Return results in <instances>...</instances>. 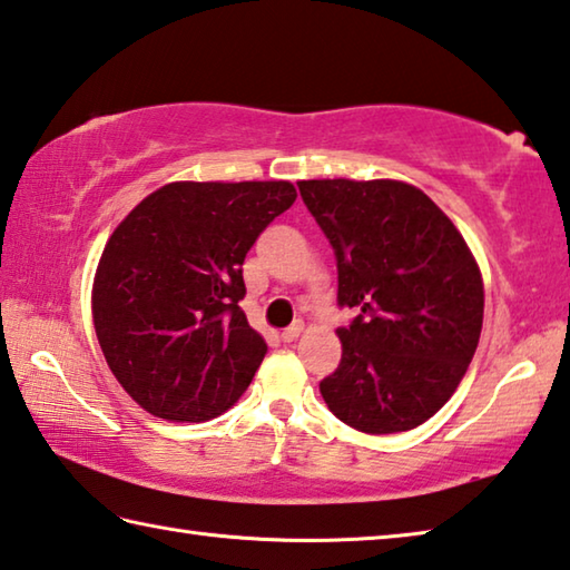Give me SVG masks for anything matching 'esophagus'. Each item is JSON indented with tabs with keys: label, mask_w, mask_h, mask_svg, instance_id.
<instances>
[{
	"label": "esophagus",
	"mask_w": 570,
	"mask_h": 570,
	"mask_svg": "<svg viewBox=\"0 0 570 570\" xmlns=\"http://www.w3.org/2000/svg\"><path fill=\"white\" fill-rule=\"evenodd\" d=\"M301 333H303V323H293L291 327H285L279 337H283V343H295L297 337H301Z\"/></svg>",
	"instance_id": "1"
}]
</instances>
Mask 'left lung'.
<instances>
[{
    "mask_svg": "<svg viewBox=\"0 0 570 570\" xmlns=\"http://www.w3.org/2000/svg\"><path fill=\"white\" fill-rule=\"evenodd\" d=\"M305 207L337 259L341 365L321 381L335 417L385 435L425 423L473 361L483 279L463 235L431 197L397 179H303Z\"/></svg>",
    "mask_w": 570,
    "mask_h": 570,
    "instance_id": "left-lung-1",
    "label": "left lung"
}]
</instances>
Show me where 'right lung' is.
I'll return each instance as SVG.
<instances>
[{
	"mask_svg": "<svg viewBox=\"0 0 570 570\" xmlns=\"http://www.w3.org/2000/svg\"><path fill=\"white\" fill-rule=\"evenodd\" d=\"M291 183H169L107 239L92 315L109 371L147 413L199 423L225 413L267 345L247 325L243 263L295 203Z\"/></svg>",
	"mask_w": 570,
	"mask_h": 570,
	"instance_id": "obj_1",
	"label": "right lung"
}]
</instances>
